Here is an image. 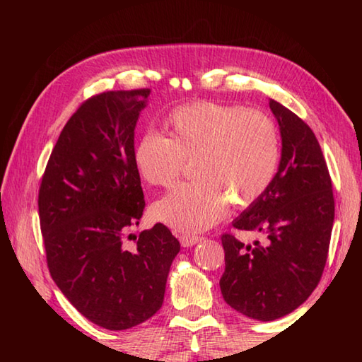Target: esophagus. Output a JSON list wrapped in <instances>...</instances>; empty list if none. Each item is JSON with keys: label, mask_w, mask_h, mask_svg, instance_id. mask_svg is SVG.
I'll list each match as a JSON object with an SVG mask.
<instances>
[{"label": "esophagus", "mask_w": 362, "mask_h": 362, "mask_svg": "<svg viewBox=\"0 0 362 362\" xmlns=\"http://www.w3.org/2000/svg\"><path fill=\"white\" fill-rule=\"evenodd\" d=\"M180 244L183 247H192V246H194V244H198V243H201L203 241V238L201 236H188V235H182L180 238Z\"/></svg>", "instance_id": "obj_1"}]
</instances>
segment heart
<instances>
[{"label":"heart","instance_id":"obj_1","mask_svg":"<svg viewBox=\"0 0 362 362\" xmlns=\"http://www.w3.org/2000/svg\"><path fill=\"white\" fill-rule=\"evenodd\" d=\"M168 137L146 132L134 148V163L153 187H170L185 161L196 182L182 183L153 204V217L183 235H198L225 217L230 201L255 203L272 185L279 164L274 122L260 112L216 102L174 110Z\"/></svg>","mask_w":362,"mask_h":362}]
</instances>
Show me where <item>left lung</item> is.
I'll list each match as a JSON object with an SVG mask.
<instances>
[{
    "label": "left lung",
    "instance_id": "8db88e82",
    "mask_svg": "<svg viewBox=\"0 0 362 362\" xmlns=\"http://www.w3.org/2000/svg\"><path fill=\"white\" fill-rule=\"evenodd\" d=\"M279 124L281 161L272 185L233 226L265 233L244 246L222 236L225 273L220 291L238 313L274 321L298 308L316 289L326 267L334 225L332 182L320 142L305 121L269 99Z\"/></svg>",
    "mask_w": 362,
    "mask_h": 362
}]
</instances>
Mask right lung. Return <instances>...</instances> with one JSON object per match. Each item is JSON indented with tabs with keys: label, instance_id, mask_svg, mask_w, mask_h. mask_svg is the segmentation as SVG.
Returning <instances> with one entry per match:
<instances>
[{
	"label": "right lung",
	"instance_id": "add662e5",
	"mask_svg": "<svg viewBox=\"0 0 362 362\" xmlns=\"http://www.w3.org/2000/svg\"><path fill=\"white\" fill-rule=\"evenodd\" d=\"M150 89L90 97L60 132L42 175L38 211L49 273L90 322L124 330L161 308L180 244L156 223L139 236L145 201L134 131ZM136 241L125 247V238Z\"/></svg>",
	"mask_w": 362,
	"mask_h": 362
}]
</instances>
